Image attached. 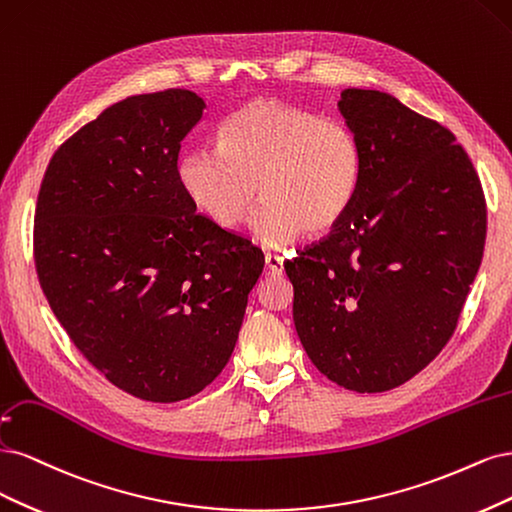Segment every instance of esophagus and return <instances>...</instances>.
I'll return each instance as SVG.
<instances>
[{"mask_svg":"<svg viewBox=\"0 0 512 512\" xmlns=\"http://www.w3.org/2000/svg\"><path fill=\"white\" fill-rule=\"evenodd\" d=\"M266 272L268 274L283 272V257L276 255V253H266Z\"/></svg>","mask_w":512,"mask_h":512,"instance_id":"obj_1","label":"esophagus"}]
</instances>
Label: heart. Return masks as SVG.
I'll return each instance as SVG.
<instances>
[{"mask_svg":"<svg viewBox=\"0 0 512 512\" xmlns=\"http://www.w3.org/2000/svg\"><path fill=\"white\" fill-rule=\"evenodd\" d=\"M219 140L221 146L191 148L178 161L180 187L219 227H238L259 191L253 234L266 246H285L304 229L332 232L357 200L364 146L340 119L253 100L223 121Z\"/></svg>","mask_w":512,"mask_h":512,"instance_id":"obj_1","label":"heart"}]
</instances>
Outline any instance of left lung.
Here are the masks:
<instances>
[{
    "label": "left lung",
    "instance_id": "left-lung-1",
    "mask_svg": "<svg viewBox=\"0 0 512 512\" xmlns=\"http://www.w3.org/2000/svg\"><path fill=\"white\" fill-rule=\"evenodd\" d=\"M338 106L364 146V180L344 221L285 272L312 364L378 393L451 340L483 259L487 204L464 146L438 121L370 89H344Z\"/></svg>",
    "mask_w": 512,
    "mask_h": 512
}]
</instances>
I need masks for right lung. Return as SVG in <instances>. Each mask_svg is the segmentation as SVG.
Returning a JSON list of instances; mask_svg holds the SVG:
<instances>
[{
  "mask_svg": "<svg viewBox=\"0 0 512 512\" xmlns=\"http://www.w3.org/2000/svg\"><path fill=\"white\" fill-rule=\"evenodd\" d=\"M185 89L134 95L65 140L34 223L40 287L76 349L140 400L178 402L232 357L263 253L195 212L180 142L204 117Z\"/></svg>",
  "mask_w": 512,
  "mask_h": 512,
  "instance_id": "right-lung-1",
  "label": "right lung"
}]
</instances>
